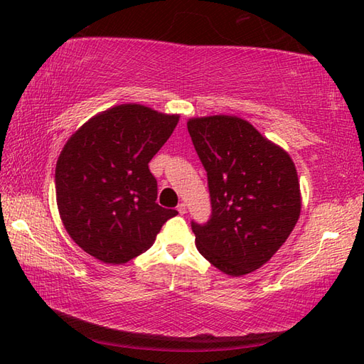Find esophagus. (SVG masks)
Segmentation results:
<instances>
[{"mask_svg": "<svg viewBox=\"0 0 364 364\" xmlns=\"http://www.w3.org/2000/svg\"><path fill=\"white\" fill-rule=\"evenodd\" d=\"M176 211L180 213L181 215H183V214H186V205H184V203H180V205L176 206Z\"/></svg>", "mask_w": 364, "mask_h": 364, "instance_id": "obj_1", "label": "esophagus"}]
</instances>
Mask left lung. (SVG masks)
<instances>
[{"label":"left lung","mask_w":364,"mask_h":364,"mask_svg":"<svg viewBox=\"0 0 364 364\" xmlns=\"http://www.w3.org/2000/svg\"><path fill=\"white\" fill-rule=\"evenodd\" d=\"M188 131L206 170L211 198L208 222H191L197 249L228 275L257 270L297 223L296 166L288 153L242 119H192Z\"/></svg>","instance_id":"1"}]
</instances>
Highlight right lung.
<instances>
[{"label": "right lung", "instance_id": "add662e5", "mask_svg": "<svg viewBox=\"0 0 364 364\" xmlns=\"http://www.w3.org/2000/svg\"><path fill=\"white\" fill-rule=\"evenodd\" d=\"M178 115L120 105L90 119L68 139L56 164L60 219L92 257L122 264L149 250L178 214L156 203L149 162L167 142Z\"/></svg>", "mask_w": 364, "mask_h": 364}]
</instances>
